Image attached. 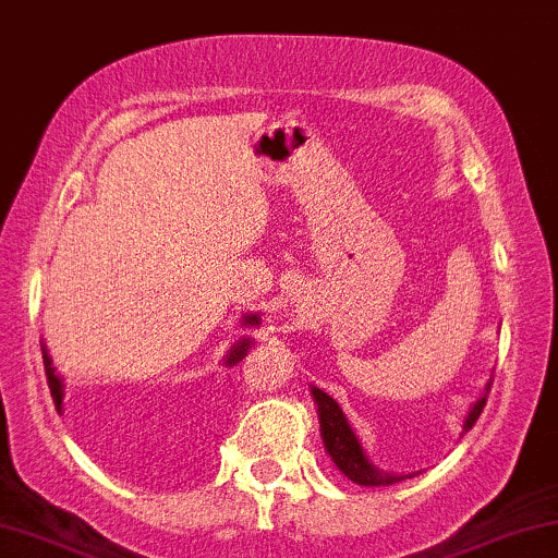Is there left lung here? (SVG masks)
Listing matches in <instances>:
<instances>
[{
    "mask_svg": "<svg viewBox=\"0 0 558 558\" xmlns=\"http://www.w3.org/2000/svg\"><path fill=\"white\" fill-rule=\"evenodd\" d=\"M489 388H493V383H487L485 396L472 405L470 415L464 418V430H470L474 423H477L482 408L487 403ZM311 396H314V403L318 405V423H322L324 447L333 459V464L341 470V474H347V477L356 482V485H365V487H385V485H396V482L405 480L403 474H388L377 470V466L369 462L365 449H362L360 441H356L354 430L347 423L344 411H341L337 400L326 396V392L318 388H311Z\"/></svg>",
    "mask_w": 558,
    "mask_h": 558,
    "instance_id": "1",
    "label": "left lung"
}]
</instances>
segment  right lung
<instances>
[{"label":"right lung","mask_w":558,"mask_h":558,"mask_svg":"<svg viewBox=\"0 0 558 558\" xmlns=\"http://www.w3.org/2000/svg\"><path fill=\"white\" fill-rule=\"evenodd\" d=\"M242 324H244V326H257V324H259V314H247V316L242 318ZM250 344H252L250 339H240V341H236V344L232 347V352H229V356H227V365H236V362H240L242 356L247 354ZM43 362H46L48 388H50V392H53L56 400H61V398H63V383H61V377L56 375V367H53V362H50L46 347H43Z\"/></svg>","instance_id":"1"}]
</instances>
